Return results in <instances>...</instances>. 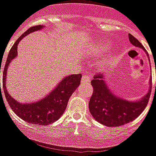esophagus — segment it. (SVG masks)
Returning a JSON list of instances; mask_svg holds the SVG:
<instances>
[{"label": "esophagus", "instance_id": "obj_1", "mask_svg": "<svg viewBox=\"0 0 156 156\" xmlns=\"http://www.w3.org/2000/svg\"><path fill=\"white\" fill-rule=\"evenodd\" d=\"M90 76L87 75V74H84L82 76V78H81V83L85 82H90Z\"/></svg>", "mask_w": 156, "mask_h": 156}]
</instances>
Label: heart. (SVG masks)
I'll use <instances>...</instances> for the list:
<instances>
[{
    "label": "heart",
    "instance_id": "b5f03b06",
    "mask_svg": "<svg viewBox=\"0 0 156 156\" xmlns=\"http://www.w3.org/2000/svg\"><path fill=\"white\" fill-rule=\"evenodd\" d=\"M109 48V43L106 41H95L92 43L89 48V54L100 55L106 51Z\"/></svg>",
    "mask_w": 156,
    "mask_h": 156
}]
</instances>
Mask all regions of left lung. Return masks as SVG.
Wrapping results in <instances>:
<instances>
[{
    "instance_id": "obj_1",
    "label": "left lung",
    "mask_w": 156,
    "mask_h": 156,
    "mask_svg": "<svg viewBox=\"0 0 156 156\" xmlns=\"http://www.w3.org/2000/svg\"><path fill=\"white\" fill-rule=\"evenodd\" d=\"M129 40L134 46L141 48L146 52L141 43L130 34H129ZM146 55L149 56L147 52ZM91 86L94 91L89 101L90 114L102 125L115 127L132 121L145 110L151 95V79H150V89L147 94L140 100L135 101L121 98L111 91L108 87L105 75L95 76L94 80H91Z\"/></svg>"
}]
</instances>
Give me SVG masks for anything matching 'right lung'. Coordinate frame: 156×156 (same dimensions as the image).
Returning a JSON list of instances; mask_svg holds the SVG:
<instances>
[{
    "label": "right lung",
    "instance_id": "1",
    "mask_svg": "<svg viewBox=\"0 0 156 156\" xmlns=\"http://www.w3.org/2000/svg\"><path fill=\"white\" fill-rule=\"evenodd\" d=\"M43 28L44 26H35L30 27L15 42V44L11 47V51L8 54L6 62L3 70V81H2L5 96L8 104L11 106V110L26 122L40 125V126H45L53 123L62 115L66 109L69 99L73 94V92L78 88L81 79V74L67 76L58 83L57 86L48 95H45L44 98L32 103H28V102L21 103L17 101L9 94L5 86L7 69L10 62L17 56L18 44L28 34H30L36 30H41ZM1 90L2 89H1L0 83V90Z\"/></svg>",
    "mask_w": 156,
    "mask_h": 156
}]
</instances>
